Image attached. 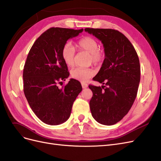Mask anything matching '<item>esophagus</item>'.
Wrapping results in <instances>:
<instances>
[{
    "mask_svg": "<svg viewBox=\"0 0 161 161\" xmlns=\"http://www.w3.org/2000/svg\"><path fill=\"white\" fill-rule=\"evenodd\" d=\"M81 85H82V87L83 89H86L87 88V86H88V85L85 83V82H81Z\"/></svg>",
    "mask_w": 161,
    "mask_h": 161,
    "instance_id": "34e87169",
    "label": "esophagus"
}]
</instances>
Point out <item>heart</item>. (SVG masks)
<instances>
[{
	"mask_svg": "<svg viewBox=\"0 0 161 161\" xmlns=\"http://www.w3.org/2000/svg\"><path fill=\"white\" fill-rule=\"evenodd\" d=\"M80 49L90 53L89 62L95 65L101 64L104 59V53L99 49V43L95 39L84 37L78 42ZM61 55L66 66L71 67L75 64V49L70 43H66L62 47ZM95 75L93 70L89 68H76L72 70L71 76L73 79L85 82Z\"/></svg>",
	"mask_w": 161,
	"mask_h": 161,
	"instance_id": "heart-1",
	"label": "heart"
}]
</instances>
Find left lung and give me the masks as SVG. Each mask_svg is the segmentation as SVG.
<instances>
[{"instance_id": "obj_1", "label": "left lung", "mask_w": 161, "mask_h": 161, "mask_svg": "<svg viewBox=\"0 0 161 161\" xmlns=\"http://www.w3.org/2000/svg\"><path fill=\"white\" fill-rule=\"evenodd\" d=\"M101 41L105 59L93 80L101 86L89 85L92 116L101 124L118 123L128 113L137 95L140 80V61L134 46L124 34L111 29L86 28Z\"/></svg>"}]
</instances>
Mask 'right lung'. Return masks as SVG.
I'll return each instance as SVG.
<instances>
[{"mask_svg": "<svg viewBox=\"0 0 161 161\" xmlns=\"http://www.w3.org/2000/svg\"><path fill=\"white\" fill-rule=\"evenodd\" d=\"M82 31L52 27L37 39L28 53L23 73V91L34 114L46 124L65 122L82 89L80 82L73 79L61 89L58 86L70 75L62 58V47Z\"/></svg>", "mask_w": 161, "mask_h": 161, "instance_id": "right-lung-1", "label": "right lung"}]
</instances>
